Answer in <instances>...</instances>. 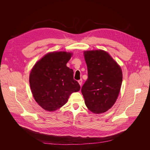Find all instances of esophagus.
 I'll return each mask as SVG.
<instances>
[{"instance_id":"1","label":"esophagus","mask_w":150,"mask_h":150,"mask_svg":"<svg viewBox=\"0 0 150 150\" xmlns=\"http://www.w3.org/2000/svg\"><path fill=\"white\" fill-rule=\"evenodd\" d=\"M78 83H79V85L81 86V85H82V83H83V79H79V80L78 81Z\"/></svg>"}]
</instances>
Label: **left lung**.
<instances>
[{
	"instance_id": "obj_1",
	"label": "left lung",
	"mask_w": 150,
	"mask_h": 150,
	"mask_svg": "<svg viewBox=\"0 0 150 150\" xmlns=\"http://www.w3.org/2000/svg\"><path fill=\"white\" fill-rule=\"evenodd\" d=\"M88 79L81 88L86 106L94 113L110 109L118 96L122 80L120 66L102 50L85 51Z\"/></svg>"
}]
</instances>
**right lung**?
<instances>
[{
	"mask_svg": "<svg viewBox=\"0 0 150 150\" xmlns=\"http://www.w3.org/2000/svg\"><path fill=\"white\" fill-rule=\"evenodd\" d=\"M72 54L56 52L46 54L33 67L30 89L35 101L45 110L55 111L67 103L70 94L80 90L73 70L66 66Z\"/></svg>",
	"mask_w": 150,
	"mask_h": 150,
	"instance_id": "obj_1",
	"label": "right lung"
}]
</instances>
